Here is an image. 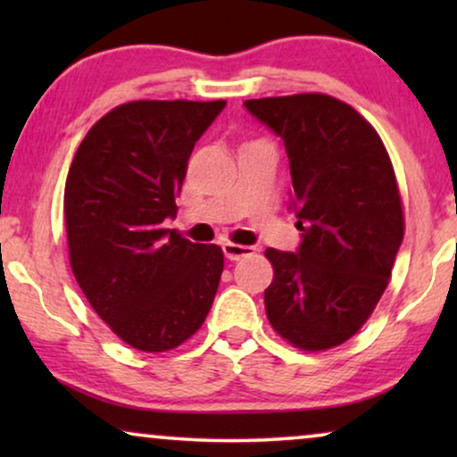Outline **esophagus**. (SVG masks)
Segmentation results:
<instances>
[{
    "label": "esophagus",
    "mask_w": 457,
    "mask_h": 457,
    "mask_svg": "<svg viewBox=\"0 0 457 457\" xmlns=\"http://www.w3.org/2000/svg\"><path fill=\"white\" fill-rule=\"evenodd\" d=\"M222 252L227 255V260L235 262L241 258H247V255L255 253V247L252 245H237V243H222Z\"/></svg>",
    "instance_id": "1"
}]
</instances>
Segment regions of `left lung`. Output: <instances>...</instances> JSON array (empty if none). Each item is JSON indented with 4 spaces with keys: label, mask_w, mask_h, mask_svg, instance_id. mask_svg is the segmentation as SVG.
Listing matches in <instances>:
<instances>
[{
    "label": "left lung",
    "mask_w": 457,
    "mask_h": 457,
    "mask_svg": "<svg viewBox=\"0 0 457 457\" xmlns=\"http://www.w3.org/2000/svg\"><path fill=\"white\" fill-rule=\"evenodd\" d=\"M243 105L283 139L302 230L295 252L266 249L268 320L305 352L341 345L377 308L403 241L389 154L352 105L322 93Z\"/></svg>",
    "instance_id": "left-lung-1"
}]
</instances>
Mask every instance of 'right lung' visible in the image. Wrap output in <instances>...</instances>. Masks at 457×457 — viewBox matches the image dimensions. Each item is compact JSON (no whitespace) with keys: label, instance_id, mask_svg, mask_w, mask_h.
<instances>
[{"label":"right lung","instance_id":"obj_1","mask_svg":"<svg viewBox=\"0 0 457 457\" xmlns=\"http://www.w3.org/2000/svg\"><path fill=\"white\" fill-rule=\"evenodd\" d=\"M227 102H130L93 124L64 189L74 278L130 347L168 352L202 327L224 268L218 245L164 228L187 162Z\"/></svg>","mask_w":457,"mask_h":457}]
</instances>
